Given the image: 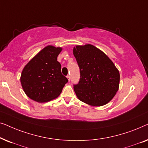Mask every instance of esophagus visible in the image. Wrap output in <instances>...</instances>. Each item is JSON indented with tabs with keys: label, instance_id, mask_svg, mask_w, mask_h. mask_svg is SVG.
I'll list each match as a JSON object with an SVG mask.
<instances>
[{
	"label": "esophagus",
	"instance_id": "34e87169",
	"mask_svg": "<svg viewBox=\"0 0 148 148\" xmlns=\"http://www.w3.org/2000/svg\"><path fill=\"white\" fill-rule=\"evenodd\" d=\"M66 78H67V79H68V81H69V82H70V76L69 75H67V76H66Z\"/></svg>",
	"mask_w": 148,
	"mask_h": 148
}]
</instances>
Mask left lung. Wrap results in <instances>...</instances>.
<instances>
[{
    "instance_id": "left-lung-1",
    "label": "left lung",
    "mask_w": 148,
    "mask_h": 148,
    "mask_svg": "<svg viewBox=\"0 0 148 148\" xmlns=\"http://www.w3.org/2000/svg\"><path fill=\"white\" fill-rule=\"evenodd\" d=\"M73 54L80 69L79 82L73 86L77 97L93 106L106 104L119 90V70L106 54L92 44L76 46Z\"/></svg>"
}]
</instances>
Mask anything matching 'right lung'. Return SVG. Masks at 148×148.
Instances as JSON below:
<instances>
[{
	"label": "right lung",
	"mask_w": 148,
	"mask_h": 148,
	"mask_svg": "<svg viewBox=\"0 0 148 148\" xmlns=\"http://www.w3.org/2000/svg\"><path fill=\"white\" fill-rule=\"evenodd\" d=\"M62 48L48 46L25 66L21 84L25 94L38 102H48L59 96L68 79L61 73L57 61Z\"/></svg>",
	"instance_id": "obj_1"
}]
</instances>
